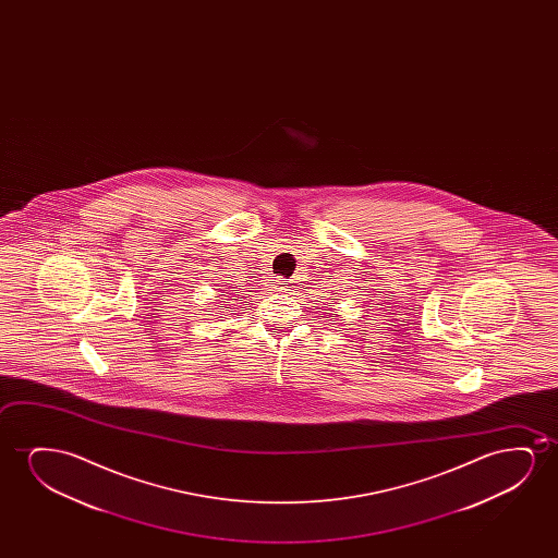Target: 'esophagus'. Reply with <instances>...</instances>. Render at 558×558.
<instances>
[{"mask_svg": "<svg viewBox=\"0 0 558 558\" xmlns=\"http://www.w3.org/2000/svg\"><path fill=\"white\" fill-rule=\"evenodd\" d=\"M288 288H290V286H288L286 282H282V280H275V282H272V291H276V293H286Z\"/></svg>", "mask_w": 558, "mask_h": 558, "instance_id": "1", "label": "esophagus"}]
</instances>
